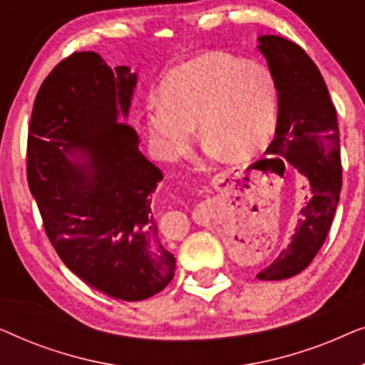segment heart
I'll use <instances>...</instances> for the list:
<instances>
[{
	"label": "heart",
	"mask_w": 365,
	"mask_h": 365,
	"mask_svg": "<svg viewBox=\"0 0 365 365\" xmlns=\"http://www.w3.org/2000/svg\"><path fill=\"white\" fill-rule=\"evenodd\" d=\"M276 118V79L266 64L221 51L173 68L144 109L149 143L166 161L191 149L196 123L209 156L251 158L271 141Z\"/></svg>",
	"instance_id": "1"
}]
</instances>
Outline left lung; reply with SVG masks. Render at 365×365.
I'll return each instance as SVG.
<instances>
[{
  "instance_id": "left-lung-1",
  "label": "left lung",
  "mask_w": 365,
  "mask_h": 365,
  "mask_svg": "<svg viewBox=\"0 0 365 365\" xmlns=\"http://www.w3.org/2000/svg\"><path fill=\"white\" fill-rule=\"evenodd\" d=\"M257 41L277 88L276 138L266 151L274 159L266 168L284 176V163L291 164L306 191L291 241L257 274L282 281L304 271L326 241L341 196V144L336 108L316 63L286 38L262 34Z\"/></svg>"
}]
</instances>
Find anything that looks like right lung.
I'll use <instances>...</instances> for the list:
<instances>
[{
  "label": "right lung",
  "mask_w": 365,
  "mask_h": 365,
  "mask_svg": "<svg viewBox=\"0 0 365 365\" xmlns=\"http://www.w3.org/2000/svg\"><path fill=\"white\" fill-rule=\"evenodd\" d=\"M136 84L131 68L74 53L39 88L28 136L29 191L58 256L88 286L128 302L161 292L176 271L153 212L164 176L126 124Z\"/></svg>",
  "instance_id": "1"
}]
</instances>
